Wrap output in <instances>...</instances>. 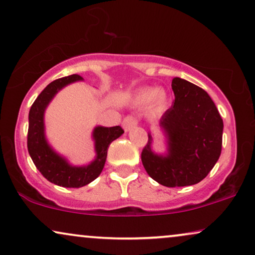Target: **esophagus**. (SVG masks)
<instances>
[{
  "label": "esophagus",
  "mask_w": 255,
  "mask_h": 255,
  "mask_svg": "<svg viewBox=\"0 0 255 255\" xmlns=\"http://www.w3.org/2000/svg\"><path fill=\"white\" fill-rule=\"evenodd\" d=\"M135 126H137V119L132 116H128L124 119L123 121V127L126 131L130 130L131 128H134Z\"/></svg>",
  "instance_id": "esophagus-1"
}]
</instances>
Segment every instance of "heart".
<instances>
[{"label":"heart","instance_id":"b5f03b06","mask_svg":"<svg viewBox=\"0 0 255 255\" xmlns=\"http://www.w3.org/2000/svg\"><path fill=\"white\" fill-rule=\"evenodd\" d=\"M167 93L156 88H144L138 90L134 96V103L137 106H145L150 103V110L153 113H160L167 105Z\"/></svg>","mask_w":255,"mask_h":255}]
</instances>
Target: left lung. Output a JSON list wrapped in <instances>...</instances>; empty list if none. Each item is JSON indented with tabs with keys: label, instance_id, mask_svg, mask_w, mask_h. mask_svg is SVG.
Instances as JSON below:
<instances>
[{
	"label": "left lung",
	"instance_id": "1",
	"mask_svg": "<svg viewBox=\"0 0 255 255\" xmlns=\"http://www.w3.org/2000/svg\"><path fill=\"white\" fill-rule=\"evenodd\" d=\"M174 103L160 119L167 138V153L152 151L151 134L142 150L146 173L166 187L200 182L220 158L223 120L210 96L191 82L172 80Z\"/></svg>",
	"mask_w": 255,
	"mask_h": 255
}]
</instances>
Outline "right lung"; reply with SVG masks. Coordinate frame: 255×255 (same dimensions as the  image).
Here are the masks:
<instances>
[{
    "label": "right lung",
    "instance_id": "add662e5",
    "mask_svg": "<svg viewBox=\"0 0 255 255\" xmlns=\"http://www.w3.org/2000/svg\"><path fill=\"white\" fill-rule=\"evenodd\" d=\"M82 80L83 78L80 75L74 74L53 81L37 97L28 113L27 150L35 167L52 184L67 188L83 187L98 178L105 165L110 144L124 134V129L120 126H98L93 129L96 158L85 166H73L51 148L45 136L44 114L46 107L61 89Z\"/></svg>",
    "mask_w": 255,
    "mask_h": 255
}]
</instances>
